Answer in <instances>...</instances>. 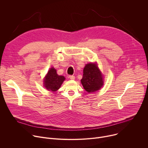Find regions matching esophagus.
I'll use <instances>...</instances> for the list:
<instances>
[{
	"label": "esophagus",
	"instance_id": "34e87169",
	"mask_svg": "<svg viewBox=\"0 0 148 148\" xmlns=\"http://www.w3.org/2000/svg\"><path fill=\"white\" fill-rule=\"evenodd\" d=\"M69 78L71 79H72V80H74V79H75V76H74V75H70L69 76Z\"/></svg>",
	"mask_w": 148,
	"mask_h": 148
}]
</instances>
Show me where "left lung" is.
Returning <instances> with one entry per match:
<instances>
[{"mask_svg":"<svg viewBox=\"0 0 148 148\" xmlns=\"http://www.w3.org/2000/svg\"><path fill=\"white\" fill-rule=\"evenodd\" d=\"M81 82L88 92H95L101 88L103 83L102 75L96 64L90 63L86 65Z\"/></svg>","mask_w":148,"mask_h":148,"instance_id":"left-lung-1","label":"left lung"}]
</instances>
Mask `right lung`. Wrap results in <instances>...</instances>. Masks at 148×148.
I'll return each mask as SVG.
<instances>
[{"instance_id":"right-lung-1","label":"right lung","mask_w":148,"mask_h":148,"mask_svg":"<svg viewBox=\"0 0 148 148\" xmlns=\"http://www.w3.org/2000/svg\"><path fill=\"white\" fill-rule=\"evenodd\" d=\"M64 80L65 77L64 76L58 75L56 73V70L51 68L48 71L44 79L45 87L49 91H56L60 88Z\"/></svg>"}]
</instances>
